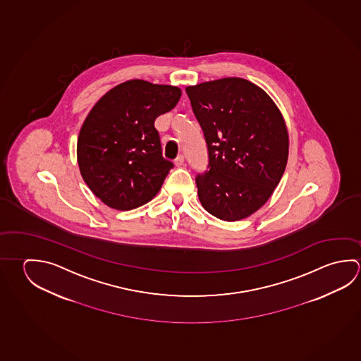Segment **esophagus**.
<instances>
[{"label": "esophagus", "instance_id": "obj_1", "mask_svg": "<svg viewBox=\"0 0 361 361\" xmlns=\"http://www.w3.org/2000/svg\"><path fill=\"white\" fill-rule=\"evenodd\" d=\"M183 162H185V159H183V156H178V159H175V166L176 167H181V166H183Z\"/></svg>", "mask_w": 361, "mask_h": 361}]
</instances>
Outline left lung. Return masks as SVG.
<instances>
[{
	"label": "left lung",
	"instance_id": "left-lung-1",
	"mask_svg": "<svg viewBox=\"0 0 361 361\" xmlns=\"http://www.w3.org/2000/svg\"><path fill=\"white\" fill-rule=\"evenodd\" d=\"M208 145L210 170L196 178L204 209L221 221L245 219L278 186L289 156L284 116L257 85L226 77L186 87Z\"/></svg>",
	"mask_w": 361,
	"mask_h": 361
}]
</instances>
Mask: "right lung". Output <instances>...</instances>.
<instances>
[{"label":"right lung","mask_w":361,"mask_h":361,"mask_svg":"<svg viewBox=\"0 0 361 361\" xmlns=\"http://www.w3.org/2000/svg\"><path fill=\"white\" fill-rule=\"evenodd\" d=\"M181 89L129 80L109 90L83 121L77 162L109 208L132 210L159 194L173 165L162 157L154 121L176 106Z\"/></svg>","instance_id":"add662e5"}]
</instances>
